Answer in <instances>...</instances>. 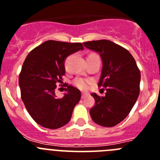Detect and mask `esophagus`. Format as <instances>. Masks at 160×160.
Wrapping results in <instances>:
<instances>
[{
  "label": "esophagus",
  "instance_id": "34e87169",
  "mask_svg": "<svg viewBox=\"0 0 160 160\" xmlns=\"http://www.w3.org/2000/svg\"><path fill=\"white\" fill-rule=\"evenodd\" d=\"M87 95H88V94L86 93V92H82V93H81V97H82V98H84V97H85Z\"/></svg>",
  "mask_w": 160,
  "mask_h": 160
}]
</instances>
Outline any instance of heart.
I'll return each mask as SVG.
<instances>
[{
  "label": "heart",
  "mask_w": 160,
  "mask_h": 160,
  "mask_svg": "<svg viewBox=\"0 0 160 160\" xmlns=\"http://www.w3.org/2000/svg\"><path fill=\"white\" fill-rule=\"evenodd\" d=\"M93 55V54H92ZM73 84L76 86V88H78L80 90H87L90 87L92 84V80H88V79H84V78H76L73 80Z\"/></svg>",
  "instance_id": "heart-1"
}]
</instances>
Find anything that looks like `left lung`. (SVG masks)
Wrapping results in <instances>:
<instances>
[{"label":"left lung","mask_w":160,"mask_h":160,"mask_svg":"<svg viewBox=\"0 0 160 160\" xmlns=\"http://www.w3.org/2000/svg\"><path fill=\"white\" fill-rule=\"evenodd\" d=\"M83 44L101 56L103 67L98 86L106 91L105 97L91 94L95 105L90 115L97 124L112 127L128 116L138 99L140 71L131 54L113 42L103 39Z\"/></svg>","instance_id":"left-lung-1"}]
</instances>
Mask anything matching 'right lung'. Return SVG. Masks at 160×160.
Instances as JSON below:
<instances>
[{"mask_svg":"<svg viewBox=\"0 0 160 160\" xmlns=\"http://www.w3.org/2000/svg\"><path fill=\"white\" fill-rule=\"evenodd\" d=\"M83 49L80 42L48 40L32 50L25 59L19 75L21 97L28 113L40 126L58 129L70 121L80 100V91L68 85L61 98H57L55 91L65 74V59Z\"/></svg>","mask_w":160,"mask_h":160,"instance_id":"1","label":"right lung"}]
</instances>
